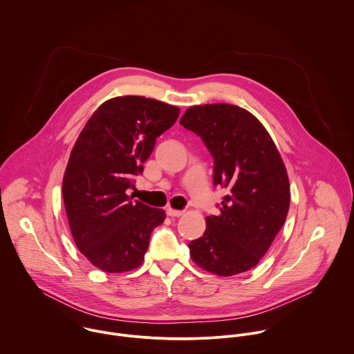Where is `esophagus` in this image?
I'll list each match as a JSON object with an SVG mask.
<instances>
[{
	"label": "esophagus",
	"mask_w": 354,
	"mask_h": 354,
	"mask_svg": "<svg viewBox=\"0 0 354 354\" xmlns=\"http://www.w3.org/2000/svg\"><path fill=\"white\" fill-rule=\"evenodd\" d=\"M183 213H185L183 211H176V209H172V208L167 209V214L171 216V217H180Z\"/></svg>",
	"instance_id": "34e87169"
}]
</instances>
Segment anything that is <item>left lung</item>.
I'll list each match as a JSON object with an SVG mask.
<instances>
[{
    "label": "left lung",
    "instance_id": "left-lung-1",
    "mask_svg": "<svg viewBox=\"0 0 354 354\" xmlns=\"http://www.w3.org/2000/svg\"><path fill=\"white\" fill-rule=\"evenodd\" d=\"M180 124L201 137L213 157V185L227 189L220 213L189 243L203 270L232 277L259 264L281 231L290 207L282 157L266 127L230 104L189 108Z\"/></svg>",
    "mask_w": 354,
    "mask_h": 354
}]
</instances>
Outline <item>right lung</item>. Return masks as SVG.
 I'll return each mask as SVG.
<instances>
[{
    "instance_id": "add662e5",
    "label": "right lung",
    "mask_w": 354,
    "mask_h": 354,
    "mask_svg": "<svg viewBox=\"0 0 354 354\" xmlns=\"http://www.w3.org/2000/svg\"><path fill=\"white\" fill-rule=\"evenodd\" d=\"M180 109L153 98L124 95L105 101L72 147L63 198L79 252L104 272L138 268L151 231L165 212L131 201L129 189L143 172L156 140Z\"/></svg>"
}]
</instances>
